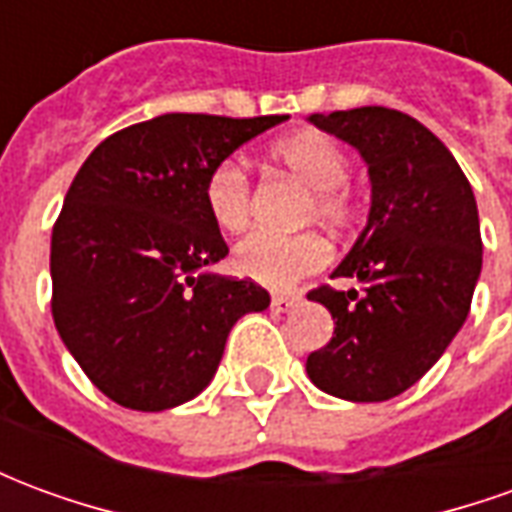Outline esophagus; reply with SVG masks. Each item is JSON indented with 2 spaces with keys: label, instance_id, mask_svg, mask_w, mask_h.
<instances>
[{
  "label": "esophagus",
  "instance_id": "esophagus-1",
  "mask_svg": "<svg viewBox=\"0 0 512 512\" xmlns=\"http://www.w3.org/2000/svg\"><path fill=\"white\" fill-rule=\"evenodd\" d=\"M296 304H299V296H274V299H271V310L290 312Z\"/></svg>",
  "mask_w": 512,
  "mask_h": 512
}]
</instances>
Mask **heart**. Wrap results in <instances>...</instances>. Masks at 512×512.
<instances>
[{
  "label": "heart",
  "instance_id": "b5f03b06",
  "mask_svg": "<svg viewBox=\"0 0 512 512\" xmlns=\"http://www.w3.org/2000/svg\"><path fill=\"white\" fill-rule=\"evenodd\" d=\"M271 156L293 178L312 189V211L326 222H345L354 200L348 191V156L332 136L318 131L282 139ZM205 205L211 219L227 233H241L252 216V183L238 158H224L205 180ZM332 246L315 233H260L246 235L235 246V271L268 288H290L299 279L329 266Z\"/></svg>",
  "mask_w": 512,
  "mask_h": 512
}]
</instances>
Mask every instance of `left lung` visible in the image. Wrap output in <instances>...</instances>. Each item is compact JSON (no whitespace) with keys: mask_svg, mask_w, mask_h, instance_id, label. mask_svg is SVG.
Returning a JSON list of instances; mask_svg holds the SVG:
<instances>
[{"mask_svg":"<svg viewBox=\"0 0 512 512\" xmlns=\"http://www.w3.org/2000/svg\"><path fill=\"white\" fill-rule=\"evenodd\" d=\"M310 123L354 145L370 175V216L332 277L307 299L334 318V337L307 356L318 389L354 403L406 392L461 332L483 268L477 202L439 136L386 106H359Z\"/></svg>","mask_w":512,"mask_h":512,"instance_id":"left-lung-1","label":"left lung"}]
</instances>
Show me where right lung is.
<instances>
[{"label":"right lung","mask_w":512,"mask_h":512,"mask_svg":"<svg viewBox=\"0 0 512 512\" xmlns=\"http://www.w3.org/2000/svg\"><path fill=\"white\" fill-rule=\"evenodd\" d=\"M285 120L172 112L106 136L76 172L51 233V315L120 406L164 411L200 395L235 321L271 304L252 279L208 271L227 244L205 180Z\"/></svg>","instance_id":"add662e5"}]
</instances>
